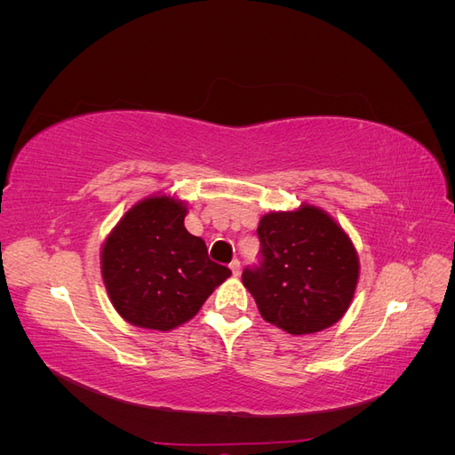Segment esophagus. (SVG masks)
Instances as JSON below:
<instances>
[{
  "instance_id": "1",
  "label": "esophagus",
  "mask_w": 455,
  "mask_h": 455,
  "mask_svg": "<svg viewBox=\"0 0 455 455\" xmlns=\"http://www.w3.org/2000/svg\"><path fill=\"white\" fill-rule=\"evenodd\" d=\"M229 269H231V273L237 277V275L241 273V261H239V259H233L231 264H229Z\"/></svg>"
}]
</instances>
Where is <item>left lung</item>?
<instances>
[{
	"label": "left lung",
	"mask_w": 455,
	"mask_h": 455,
	"mask_svg": "<svg viewBox=\"0 0 455 455\" xmlns=\"http://www.w3.org/2000/svg\"><path fill=\"white\" fill-rule=\"evenodd\" d=\"M264 261L244 269L243 284L261 319L292 336L321 332L347 313L361 261L347 231L319 206L301 203L294 211L259 218Z\"/></svg>",
	"instance_id": "obj_1"
}]
</instances>
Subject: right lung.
<instances>
[{
    "instance_id": "right-lung-1",
    "label": "right lung",
    "mask_w": 455,
    "mask_h": 455,
    "mask_svg": "<svg viewBox=\"0 0 455 455\" xmlns=\"http://www.w3.org/2000/svg\"><path fill=\"white\" fill-rule=\"evenodd\" d=\"M186 214V201L159 191L132 204L102 243L108 298L132 326L161 332L182 326L231 275L184 228Z\"/></svg>"
}]
</instances>
